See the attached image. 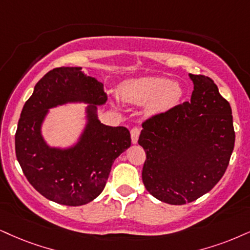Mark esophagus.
<instances>
[{
  "mask_svg": "<svg viewBox=\"0 0 250 250\" xmlns=\"http://www.w3.org/2000/svg\"><path fill=\"white\" fill-rule=\"evenodd\" d=\"M140 127L139 126H134L133 128L131 130V139H132V144H137L138 139H139L140 135Z\"/></svg>",
  "mask_w": 250,
  "mask_h": 250,
  "instance_id": "1",
  "label": "esophagus"
}]
</instances>
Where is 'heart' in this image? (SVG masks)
<instances>
[{
  "label": "heart",
  "mask_w": 250,
  "mask_h": 250,
  "mask_svg": "<svg viewBox=\"0 0 250 250\" xmlns=\"http://www.w3.org/2000/svg\"><path fill=\"white\" fill-rule=\"evenodd\" d=\"M120 97L134 104L149 102L150 112L170 109L182 97V88L176 82L165 78H141L123 82L118 89Z\"/></svg>",
  "instance_id": "b5f03b06"
}]
</instances>
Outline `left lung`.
Listing matches in <instances>:
<instances>
[{
	"mask_svg": "<svg viewBox=\"0 0 250 250\" xmlns=\"http://www.w3.org/2000/svg\"><path fill=\"white\" fill-rule=\"evenodd\" d=\"M190 79L191 100L145 120L138 140L146 153L145 188L171 205L208 192L224 176L235 143L232 109L213 80Z\"/></svg>",
	"mask_w": 250,
	"mask_h": 250,
	"instance_id": "1",
	"label": "left lung"
}]
</instances>
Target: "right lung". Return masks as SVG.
<instances>
[{"label":"right lung","instance_id":"add662e5","mask_svg":"<svg viewBox=\"0 0 250 250\" xmlns=\"http://www.w3.org/2000/svg\"><path fill=\"white\" fill-rule=\"evenodd\" d=\"M106 98L103 83L81 67H58L37 83L18 120L15 149L24 175L40 195L61 205L80 206L103 191L113 161L131 146L127 128L103 125L97 119V105ZM68 101L92 104L88 124L74 147L51 149L40 126L48 108Z\"/></svg>","mask_w":250,"mask_h":250}]
</instances>
